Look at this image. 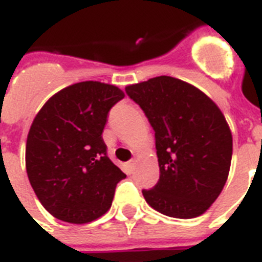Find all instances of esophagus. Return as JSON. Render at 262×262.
<instances>
[{
  "label": "esophagus",
  "instance_id": "obj_1",
  "mask_svg": "<svg viewBox=\"0 0 262 262\" xmlns=\"http://www.w3.org/2000/svg\"><path fill=\"white\" fill-rule=\"evenodd\" d=\"M127 168H128V171H134V168H135V161H129L128 163H127Z\"/></svg>",
  "mask_w": 262,
  "mask_h": 262
}]
</instances>
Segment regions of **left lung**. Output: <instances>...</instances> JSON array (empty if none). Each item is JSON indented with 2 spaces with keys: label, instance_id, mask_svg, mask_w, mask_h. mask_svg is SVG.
<instances>
[{
  "label": "left lung",
  "instance_id": "8db88e82",
  "mask_svg": "<svg viewBox=\"0 0 262 262\" xmlns=\"http://www.w3.org/2000/svg\"><path fill=\"white\" fill-rule=\"evenodd\" d=\"M155 131L159 181L142 190L152 209L194 218L211 206L228 179L233 138L210 97L191 84L158 76L126 87Z\"/></svg>",
  "mask_w": 262,
  "mask_h": 262
}]
</instances>
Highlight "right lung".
<instances>
[{"label":"right lung","instance_id":"add662e5","mask_svg":"<svg viewBox=\"0 0 262 262\" xmlns=\"http://www.w3.org/2000/svg\"><path fill=\"white\" fill-rule=\"evenodd\" d=\"M122 90L81 81L58 91L34 118L27 139L29 182L57 220L87 224L111 207L126 174L107 157L103 129Z\"/></svg>","mask_w":262,"mask_h":262}]
</instances>
